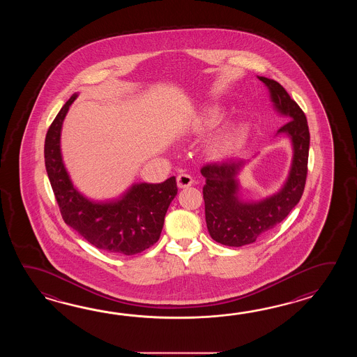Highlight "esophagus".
Returning a JSON list of instances; mask_svg holds the SVG:
<instances>
[{
    "label": "esophagus",
    "mask_w": 357,
    "mask_h": 357,
    "mask_svg": "<svg viewBox=\"0 0 357 357\" xmlns=\"http://www.w3.org/2000/svg\"><path fill=\"white\" fill-rule=\"evenodd\" d=\"M192 183H194V178L191 176L188 175V174H181V175L177 176V186L180 189L189 188Z\"/></svg>",
    "instance_id": "esophagus-1"
}]
</instances>
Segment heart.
<instances>
[{"instance_id":"heart-1","label":"heart","mask_w":357,"mask_h":357,"mask_svg":"<svg viewBox=\"0 0 357 357\" xmlns=\"http://www.w3.org/2000/svg\"><path fill=\"white\" fill-rule=\"evenodd\" d=\"M218 121H220L218 114H211V116L205 117L203 123H204L205 128H213ZM237 139H238V135L235 130H223L211 142L209 151L215 157H223L234 149V146L237 143Z\"/></svg>"}]
</instances>
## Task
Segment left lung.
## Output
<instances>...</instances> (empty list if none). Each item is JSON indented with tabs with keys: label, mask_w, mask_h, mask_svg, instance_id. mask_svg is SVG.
<instances>
[{
	"label": "left lung",
	"mask_w": 357,
	"mask_h": 357,
	"mask_svg": "<svg viewBox=\"0 0 357 357\" xmlns=\"http://www.w3.org/2000/svg\"><path fill=\"white\" fill-rule=\"evenodd\" d=\"M271 91L274 106L287 120L278 132H286L294 144V160L284 188L273 197L255 204L237 199L236 176L245 165L243 160L209 163L202 168L205 177L203 197L205 220L209 235L226 246H243L257 241L284 220L303 197L306 176L310 132L303 109L275 80L259 76Z\"/></svg>",
	"instance_id": "1"
}]
</instances>
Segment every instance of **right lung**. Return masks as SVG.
I'll return each mask as SVG.
<instances>
[{"label":"right lung","mask_w":357,"mask_h":357,"mask_svg":"<svg viewBox=\"0 0 357 357\" xmlns=\"http://www.w3.org/2000/svg\"><path fill=\"white\" fill-rule=\"evenodd\" d=\"M76 94L61 108L47 131L45 163L56 202L65 223L100 250L134 255L160 240L168 206L177 194L175 176L160 183L134 185L121 200L91 203L68 178L60 152L62 121Z\"/></svg>","instance_id":"add662e5"}]
</instances>
